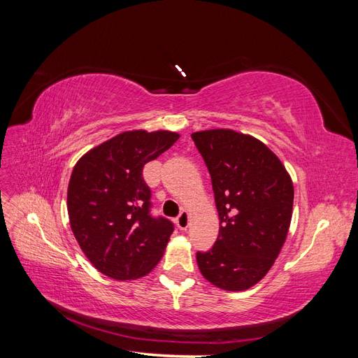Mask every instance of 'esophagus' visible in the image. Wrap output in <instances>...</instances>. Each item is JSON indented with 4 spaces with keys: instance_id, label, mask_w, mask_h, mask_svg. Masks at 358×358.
I'll list each match as a JSON object with an SVG mask.
<instances>
[{
    "instance_id": "obj_1",
    "label": "esophagus",
    "mask_w": 358,
    "mask_h": 358,
    "mask_svg": "<svg viewBox=\"0 0 358 358\" xmlns=\"http://www.w3.org/2000/svg\"><path fill=\"white\" fill-rule=\"evenodd\" d=\"M188 222H189V215H188V212H187V210H182V212L178 215V218H176L178 229H179V230H187Z\"/></svg>"
}]
</instances>
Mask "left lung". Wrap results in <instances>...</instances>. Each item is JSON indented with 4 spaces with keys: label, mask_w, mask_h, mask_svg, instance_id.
<instances>
[{
    "label": "left lung",
    "mask_w": 358,
    "mask_h": 358,
    "mask_svg": "<svg viewBox=\"0 0 358 358\" xmlns=\"http://www.w3.org/2000/svg\"><path fill=\"white\" fill-rule=\"evenodd\" d=\"M212 179L220 234L197 264L213 285L242 291L255 285L282 248L294 188L279 158L259 140L231 129L191 136Z\"/></svg>",
    "instance_id": "left-lung-1"
}]
</instances>
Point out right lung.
I'll list each match as a JSON object with an SVG mask.
<instances>
[{
	"mask_svg": "<svg viewBox=\"0 0 358 358\" xmlns=\"http://www.w3.org/2000/svg\"><path fill=\"white\" fill-rule=\"evenodd\" d=\"M178 138L170 131H127L74 166L67 192L70 225L85 255L106 276H145L164 254L175 224L152 215L143 167Z\"/></svg>",
	"mask_w": 358,
	"mask_h": 358,
	"instance_id": "add662e5",
	"label": "right lung"
}]
</instances>
